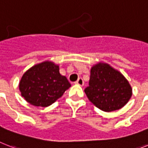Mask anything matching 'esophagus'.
<instances>
[{
  "label": "esophagus",
  "instance_id": "1",
  "mask_svg": "<svg viewBox=\"0 0 148 148\" xmlns=\"http://www.w3.org/2000/svg\"><path fill=\"white\" fill-rule=\"evenodd\" d=\"M75 84L82 86H84V80H83L82 78H78V80H77L76 82H75Z\"/></svg>",
  "mask_w": 148,
  "mask_h": 148
}]
</instances>
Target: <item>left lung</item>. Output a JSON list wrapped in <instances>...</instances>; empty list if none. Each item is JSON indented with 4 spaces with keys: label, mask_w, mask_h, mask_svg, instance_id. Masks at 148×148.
I'll return each instance as SVG.
<instances>
[{
    "label": "left lung",
    "mask_w": 148,
    "mask_h": 148,
    "mask_svg": "<svg viewBox=\"0 0 148 148\" xmlns=\"http://www.w3.org/2000/svg\"><path fill=\"white\" fill-rule=\"evenodd\" d=\"M84 92L93 105L109 112L127 104L132 95V88L121 72L100 62L91 68L89 86Z\"/></svg>",
    "instance_id": "1"
}]
</instances>
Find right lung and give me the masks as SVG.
<instances>
[{
  "mask_svg": "<svg viewBox=\"0 0 148 148\" xmlns=\"http://www.w3.org/2000/svg\"><path fill=\"white\" fill-rule=\"evenodd\" d=\"M71 86L67 77L60 74L59 65L45 61L24 73L19 83V90L29 104L47 107L62 97Z\"/></svg>",
  "mask_w": 148,
  "mask_h": 148,
  "instance_id": "obj_1",
  "label": "right lung"
}]
</instances>
